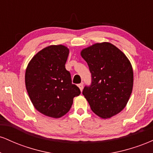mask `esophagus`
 <instances>
[{"label": "esophagus", "instance_id": "34e87169", "mask_svg": "<svg viewBox=\"0 0 153 153\" xmlns=\"http://www.w3.org/2000/svg\"><path fill=\"white\" fill-rule=\"evenodd\" d=\"M78 87H79V88H80V90L82 91V89H83V83L78 84Z\"/></svg>", "mask_w": 153, "mask_h": 153}]
</instances>
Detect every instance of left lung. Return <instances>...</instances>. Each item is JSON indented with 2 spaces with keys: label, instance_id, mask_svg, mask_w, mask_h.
<instances>
[{
  "label": "left lung",
  "instance_id": "8db88e82",
  "mask_svg": "<svg viewBox=\"0 0 153 153\" xmlns=\"http://www.w3.org/2000/svg\"><path fill=\"white\" fill-rule=\"evenodd\" d=\"M91 73V84L82 95L91 110L103 119L122 111L133 88V70L120 50L108 42L96 43L80 52Z\"/></svg>",
  "mask_w": 153,
  "mask_h": 153
}]
</instances>
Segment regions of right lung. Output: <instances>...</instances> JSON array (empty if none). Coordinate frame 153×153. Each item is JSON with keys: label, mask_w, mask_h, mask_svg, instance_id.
<instances>
[{"label": "right lung", "mask_w": 153, "mask_h": 153, "mask_svg": "<svg viewBox=\"0 0 153 153\" xmlns=\"http://www.w3.org/2000/svg\"><path fill=\"white\" fill-rule=\"evenodd\" d=\"M68 54L65 46L51 45L35 54L26 68L25 84L31 101L47 117L59 118L66 114L73 98L80 94L65 69Z\"/></svg>", "instance_id": "right-lung-1"}]
</instances>
